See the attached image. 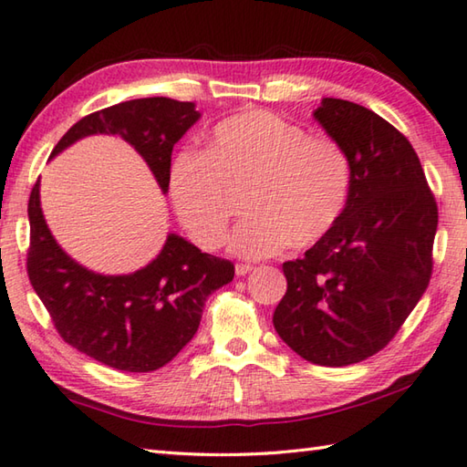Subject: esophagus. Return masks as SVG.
I'll return each instance as SVG.
<instances>
[{"label":"esophagus","instance_id":"1","mask_svg":"<svg viewBox=\"0 0 467 467\" xmlns=\"http://www.w3.org/2000/svg\"><path fill=\"white\" fill-rule=\"evenodd\" d=\"M249 271H253V267L251 265H247V263H239V265L234 267V274L239 275V277H243V275H247Z\"/></svg>","mask_w":467,"mask_h":467}]
</instances>
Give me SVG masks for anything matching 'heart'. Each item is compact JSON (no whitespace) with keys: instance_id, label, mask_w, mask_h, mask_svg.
<instances>
[{"instance_id":"1","label":"heart","mask_w":467,"mask_h":467,"mask_svg":"<svg viewBox=\"0 0 467 467\" xmlns=\"http://www.w3.org/2000/svg\"><path fill=\"white\" fill-rule=\"evenodd\" d=\"M351 192L343 147L265 109L218 122L206 149L177 152L169 198L192 239L204 249L226 241L244 193V214L231 241L241 259L279 255L287 244L310 247L333 231Z\"/></svg>"}]
</instances>
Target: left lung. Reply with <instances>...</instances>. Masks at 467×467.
<instances>
[{
	"instance_id": "left-lung-1",
	"label": "left lung",
	"mask_w": 467,
	"mask_h": 467,
	"mask_svg": "<svg viewBox=\"0 0 467 467\" xmlns=\"http://www.w3.org/2000/svg\"><path fill=\"white\" fill-rule=\"evenodd\" d=\"M312 116L349 157L351 192L333 231L284 263L274 327L300 358L341 368L384 349L417 306L439 216L417 152L392 124L335 98Z\"/></svg>"
}]
</instances>
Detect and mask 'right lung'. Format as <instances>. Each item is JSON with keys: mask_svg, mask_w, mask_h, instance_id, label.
I'll list each match as a JSON object with an SVG mask.
<instances>
[{"mask_svg": "<svg viewBox=\"0 0 467 467\" xmlns=\"http://www.w3.org/2000/svg\"><path fill=\"white\" fill-rule=\"evenodd\" d=\"M193 101L140 98L81 118L50 152L109 134L145 159L163 193L169 192L173 145L200 120ZM28 277L58 335L75 349L122 371H155L188 345L202 320L206 298L233 282L231 261L202 253L169 233L149 265L132 274H96L67 255L40 208V177L28 202Z\"/></svg>", "mask_w": 467, "mask_h": 467, "instance_id": "right-lung-1", "label": "right lung"}]
</instances>
